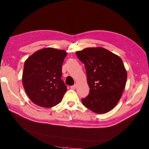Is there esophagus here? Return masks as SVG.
Masks as SVG:
<instances>
[{
	"instance_id": "obj_1",
	"label": "esophagus",
	"mask_w": 149,
	"mask_h": 149,
	"mask_svg": "<svg viewBox=\"0 0 149 149\" xmlns=\"http://www.w3.org/2000/svg\"><path fill=\"white\" fill-rule=\"evenodd\" d=\"M76 87H77V85L76 84H74V85H73V86H71L70 88H71V89H72V90H75V88H76Z\"/></svg>"
}]
</instances>
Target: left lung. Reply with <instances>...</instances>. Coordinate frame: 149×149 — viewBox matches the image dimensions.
<instances>
[{"mask_svg":"<svg viewBox=\"0 0 149 149\" xmlns=\"http://www.w3.org/2000/svg\"><path fill=\"white\" fill-rule=\"evenodd\" d=\"M76 55L84 64L90 88L82 103L94 113L109 111L118 102L127 81L122 59L102 47L84 49Z\"/></svg>","mask_w":149,"mask_h":149,"instance_id":"obj_1","label":"left lung"}]
</instances>
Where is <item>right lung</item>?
Returning <instances> with one entry per match:
<instances>
[{
    "mask_svg": "<svg viewBox=\"0 0 149 149\" xmlns=\"http://www.w3.org/2000/svg\"><path fill=\"white\" fill-rule=\"evenodd\" d=\"M66 55L65 50L48 47L38 50L25 61L22 83L33 103L51 107L61 102L67 90L61 79Z\"/></svg>",
    "mask_w": 149,
    "mask_h": 149,
    "instance_id": "right-lung-1",
    "label": "right lung"
}]
</instances>
